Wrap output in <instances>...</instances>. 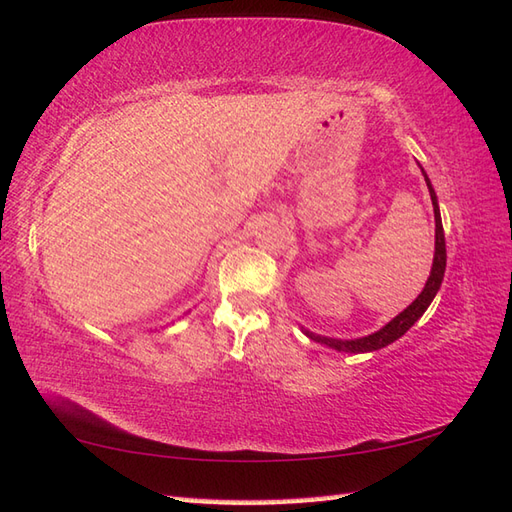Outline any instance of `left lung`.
Masks as SVG:
<instances>
[{
  "instance_id": "obj_1",
  "label": "left lung",
  "mask_w": 512,
  "mask_h": 512,
  "mask_svg": "<svg viewBox=\"0 0 512 512\" xmlns=\"http://www.w3.org/2000/svg\"><path fill=\"white\" fill-rule=\"evenodd\" d=\"M427 189H430L432 196V205H434V220H436V253H434V266H432V275L427 279L423 292L417 296L408 310H403L397 318H392L386 327H382L375 334L366 336V338H358V340H336V338H325V336H316L312 331H305V336H310L312 340L327 344V347L336 349V351H344V353H364V351H377L386 347V344L395 342L397 338H401L406 331L417 323V320L423 316V312L430 307L432 299L436 296L438 288L443 283V275H445V264H447V251H445V233H443V222H441V211H438V202H436V194L432 189L430 178L423 172Z\"/></svg>"
}]
</instances>
